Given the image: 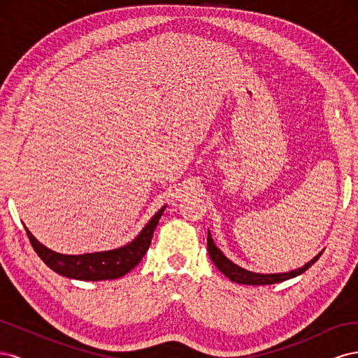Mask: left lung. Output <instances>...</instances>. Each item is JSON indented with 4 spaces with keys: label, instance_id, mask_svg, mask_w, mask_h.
<instances>
[{
    "label": "left lung",
    "instance_id": "8db88e82",
    "mask_svg": "<svg viewBox=\"0 0 358 358\" xmlns=\"http://www.w3.org/2000/svg\"><path fill=\"white\" fill-rule=\"evenodd\" d=\"M208 252L209 257L213 262V264L218 267L220 272H222L227 278L236 284H243V285H270V284H278L282 282V280L296 278L299 275H301L303 272L313 264L317 263V259L321 257L322 251L313 257L310 262H308L303 267H299L296 270H291V272H285V273H257V272H251V270H246L241 266L234 264L231 259L227 258L221 249L215 245L210 231H208Z\"/></svg>",
    "mask_w": 358,
    "mask_h": 358
}]
</instances>
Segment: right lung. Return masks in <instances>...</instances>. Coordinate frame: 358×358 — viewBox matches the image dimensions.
Instances as JSON below:
<instances>
[{"label": "right lung", "mask_w": 358, "mask_h": 358, "mask_svg": "<svg viewBox=\"0 0 358 358\" xmlns=\"http://www.w3.org/2000/svg\"><path fill=\"white\" fill-rule=\"evenodd\" d=\"M166 208L167 206H162L131 242L121 248L110 249V251L80 255L59 254L40 243L36 237L31 234L27 227L25 230L37 255L45 262L48 267H50L53 272H57L58 275L79 280L116 279L127 275L129 270H133L140 262H142V258L149 249L150 241H152L157 224L161 218V215L164 213Z\"/></svg>", "instance_id": "1"}]
</instances>
